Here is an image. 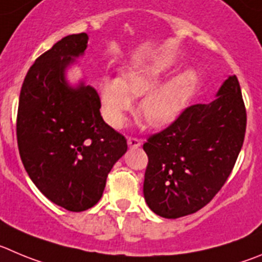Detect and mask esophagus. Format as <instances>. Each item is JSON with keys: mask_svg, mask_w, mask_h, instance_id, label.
<instances>
[{"mask_svg": "<svg viewBox=\"0 0 262 262\" xmlns=\"http://www.w3.org/2000/svg\"><path fill=\"white\" fill-rule=\"evenodd\" d=\"M141 139H138L137 137H129L128 138V146L130 148H138L141 146Z\"/></svg>", "mask_w": 262, "mask_h": 262, "instance_id": "esophagus-1", "label": "esophagus"}]
</instances>
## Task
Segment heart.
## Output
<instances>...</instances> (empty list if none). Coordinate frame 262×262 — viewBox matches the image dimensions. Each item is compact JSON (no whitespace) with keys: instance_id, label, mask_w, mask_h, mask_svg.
I'll use <instances>...</instances> for the list:
<instances>
[{"instance_id":"b5f03b06","label":"heart","mask_w":262,"mask_h":262,"mask_svg":"<svg viewBox=\"0 0 262 262\" xmlns=\"http://www.w3.org/2000/svg\"><path fill=\"white\" fill-rule=\"evenodd\" d=\"M172 68L167 63L134 68L119 77H106L101 82L102 111L115 128H121L126 114L134 107V97H143L139 114L148 125L163 128L181 115L198 82L195 71L186 70L167 79ZM163 83V84L161 82Z\"/></svg>"}]
</instances>
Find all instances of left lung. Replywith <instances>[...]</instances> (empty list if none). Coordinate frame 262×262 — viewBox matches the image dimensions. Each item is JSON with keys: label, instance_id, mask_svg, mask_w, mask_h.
I'll return each instance as SVG.
<instances>
[{"label": "left lung", "instance_id": "1", "mask_svg": "<svg viewBox=\"0 0 262 262\" xmlns=\"http://www.w3.org/2000/svg\"><path fill=\"white\" fill-rule=\"evenodd\" d=\"M247 114L241 85L229 76L208 104H192L148 137L143 195L154 213L178 219L202 209L221 190L243 146Z\"/></svg>", "mask_w": 262, "mask_h": 262}]
</instances>
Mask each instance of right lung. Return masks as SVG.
Returning <instances> with one entry per match:
<instances>
[{"instance_id": "obj_1", "label": "right lung", "mask_w": 262, "mask_h": 262, "mask_svg": "<svg viewBox=\"0 0 262 262\" xmlns=\"http://www.w3.org/2000/svg\"><path fill=\"white\" fill-rule=\"evenodd\" d=\"M86 33L58 41L32 64L21 85L16 138L21 163L38 190L71 212L102 198L126 139L101 116L97 90L67 84L64 71L88 46Z\"/></svg>"}]
</instances>
